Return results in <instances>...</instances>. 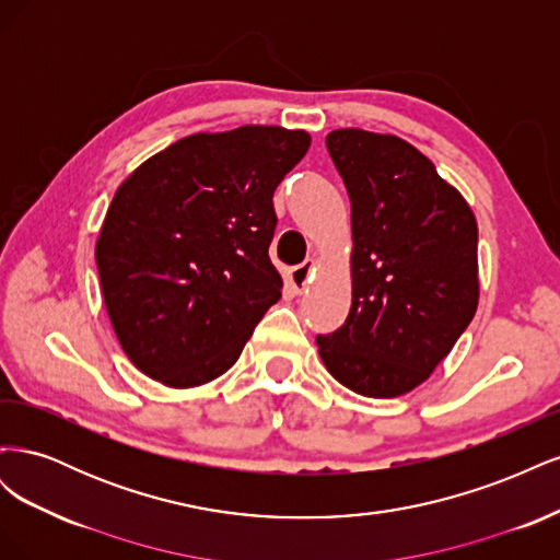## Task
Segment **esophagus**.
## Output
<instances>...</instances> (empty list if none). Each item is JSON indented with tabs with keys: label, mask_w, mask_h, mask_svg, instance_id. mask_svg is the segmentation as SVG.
I'll return each mask as SVG.
<instances>
[{
	"label": "esophagus",
	"mask_w": 560,
	"mask_h": 560,
	"mask_svg": "<svg viewBox=\"0 0 560 560\" xmlns=\"http://www.w3.org/2000/svg\"><path fill=\"white\" fill-rule=\"evenodd\" d=\"M313 273H315V259H306L290 270L287 282H290L296 292H303L308 287V282L313 280Z\"/></svg>",
	"instance_id": "esophagus-1"
}]
</instances>
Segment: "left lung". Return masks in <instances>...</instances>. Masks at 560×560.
Returning <instances> with one entry per match:
<instances>
[{
    "mask_svg": "<svg viewBox=\"0 0 560 560\" xmlns=\"http://www.w3.org/2000/svg\"><path fill=\"white\" fill-rule=\"evenodd\" d=\"M329 156L350 196L352 303L317 336L329 374L364 397L425 383L479 306V229L463 194L397 135L341 128Z\"/></svg>",
    "mask_w": 560,
    "mask_h": 560,
    "instance_id": "1",
    "label": "left lung"
}]
</instances>
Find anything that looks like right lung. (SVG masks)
I'll return each mask as SVG.
<instances>
[{"instance_id": "obj_1", "label": "right lung", "mask_w": 560, "mask_h": 560, "mask_svg": "<svg viewBox=\"0 0 560 560\" xmlns=\"http://www.w3.org/2000/svg\"><path fill=\"white\" fill-rule=\"evenodd\" d=\"M308 147L306 130L282 126L196 132L118 186L95 261L114 334L144 376L184 389L238 362L282 296L273 191Z\"/></svg>"}]
</instances>
